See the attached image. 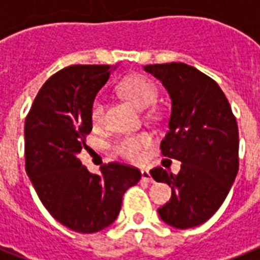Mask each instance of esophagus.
<instances>
[{"label": "esophagus", "instance_id": "34e87169", "mask_svg": "<svg viewBox=\"0 0 260 260\" xmlns=\"http://www.w3.org/2000/svg\"><path fill=\"white\" fill-rule=\"evenodd\" d=\"M141 178H142V182H148V183L153 182L152 176H150V172H149L148 170L141 171Z\"/></svg>", "mask_w": 260, "mask_h": 260}]
</instances>
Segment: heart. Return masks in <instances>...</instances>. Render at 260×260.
Here are the masks:
<instances>
[{
	"mask_svg": "<svg viewBox=\"0 0 260 260\" xmlns=\"http://www.w3.org/2000/svg\"><path fill=\"white\" fill-rule=\"evenodd\" d=\"M116 92L126 100L140 108H146L156 102L158 90L156 84L144 74H128L116 84ZM104 118V103L94 99L90 107V119L93 124H100ZM152 144L148 133L124 134L114 142V150L128 161L138 162L145 157V152Z\"/></svg>",
	"mask_w": 260,
	"mask_h": 260,
	"instance_id": "obj_1",
	"label": "heart"
}]
</instances>
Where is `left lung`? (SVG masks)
<instances>
[{"label": "left lung", "instance_id": "obj_1", "mask_svg": "<svg viewBox=\"0 0 260 260\" xmlns=\"http://www.w3.org/2000/svg\"><path fill=\"white\" fill-rule=\"evenodd\" d=\"M144 69L162 82L172 100L161 154L182 161L178 175L161 167L150 171L156 182L172 188L170 202L158 209V214L175 228H192L218 210L236 178V118L218 84L194 66L171 62Z\"/></svg>", "mask_w": 260, "mask_h": 260}]
</instances>
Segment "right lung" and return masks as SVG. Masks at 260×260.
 Segmentation results:
<instances>
[{
    "label": "right lung",
    "mask_w": 260,
    "mask_h": 260,
    "mask_svg": "<svg viewBox=\"0 0 260 260\" xmlns=\"http://www.w3.org/2000/svg\"><path fill=\"white\" fill-rule=\"evenodd\" d=\"M108 77L110 65L68 66L44 82L25 118L27 175L48 213L74 232L111 225L124 191L141 179L138 168L118 161L90 174L77 157L92 130V103Z\"/></svg>",
    "instance_id": "1"
}]
</instances>
